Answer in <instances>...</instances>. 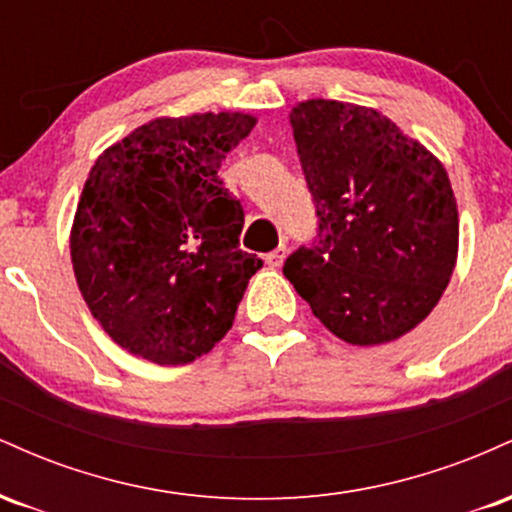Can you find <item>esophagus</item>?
Returning a JSON list of instances; mask_svg holds the SVG:
<instances>
[{"label": "esophagus", "instance_id": "esophagus-1", "mask_svg": "<svg viewBox=\"0 0 512 512\" xmlns=\"http://www.w3.org/2000/svg\"><path fill=\"white\" fill-rule=\"evenodd\" d=\"M284 257H286V248L284 245H279V248L269 252V255H264V262H267L272 269H279L281 264H284Z\"/></svg>", "mask_w": 512, "mask_h": 512}]
</instances>
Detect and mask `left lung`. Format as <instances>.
Segmentation results:
<instances>
[{
    "mask_svg": "<svg viewBox=\"0 0 512 512\" xmlns=\"http://www.w3.org/2000/svg\"><path fill=\"white\" fill-rule=\"evenodd\" d=\"M317 236L284 276L322 325L356 346L414 330L448 289L457 204L443 163L373 108L315 101L291 110Z\"/></svg>",
    "mask_w": 512,
    "mask_h": 512,
    "instance_id": "left-lung-1",
    "label": "left lung"
}]
</instances>
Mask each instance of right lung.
Masks as SVG:
<instances>
[{
	"instance_id": "add662e5",
	"label": "right lung",
	"mask_w": 512,
	"mask_h": 512,
	"mask_svg": "<svg viewBox=\"0 0 512 512\" xmlns=\"http://www.w3.org/2000/svg\"><path fill=\"white\" fill-rule=\"evenodd\" d=\"M243 113L158 117L98 156L72 226L76 284L108 337L158 366L209 354L250 276L243 207L221 161L255 127Z\"/></svg>"
}]
</instances>
